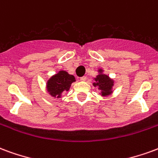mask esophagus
Wrapping results in <instances>:
<instances>
[{
	"label": "esophagus",
	"instance_id": "1",
	"mask_svg": "<svg viewBox=\"0 0 158 158\" xmlns=\"http://www.w3.org/2000/svg\"><path fill=\"white\" fill-rule=\"evenodd\" d=\"M81 81H87V77H82L80 78Z\"/></svg>",
	"mask_w": 158,
	"mask_h": 158
}]
</instances>
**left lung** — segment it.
I'll list each match as a JSON object with an SVG mask.
<instances>
[{"instance_id":"1","label":"left lung","mask_w":158,"mask_h":158,"mask_svg":"<svg viewBox=\"0 0 158 158\" xmlns=\"http://www.w3.org/2000/svg\"><path fill=\"white\" fill-rule=\"evenodd\" d=\"M98 73L96 77L93 78L94 82L93 87H98L100 90L99 94L102 97H109L113 94V87L114 85V81L109 76L104 73V70L102 68L98 69Z\"/></svg>"}]
</instances>
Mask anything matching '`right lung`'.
I'll return each mask as SVG.
<instances>
[{"label":"right lung","instance_id":"1","mask_svg":"<svg viewBox=\"0 0 158 158\" xmlns=\"http://www.w3.org/2000/svg\"><path fill=\"white\" fill-rule=\"evenodd\" d=\"M76 81L73 75L60 70L51 76L46 81V90L54 98H60L64 92H68L71 84Z\"/></svg>","mask_w":158,"mask_h":158}]
</instances>
